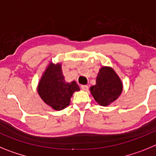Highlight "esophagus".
<instances>
[{
    "mask_svg": "<svg viewBox=\"0 0 156 156\" xmlns=\"http://www.w3.org/2000/svg\"><path fill=\"white\" fill-rule=\"evenodd\" d=\"M81 88H82L83 90H88V89H89V86H86V85H82V86H81Z\"/></svg>",
    "mask_w": 156,
    "mask_h": 156,
    "instance_id": "obj_1",
    "label": "esophagus"
}]
</instances>
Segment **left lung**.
Wrapping results in <instances>:
<instances>
[{
  "mask_svg": "<svg viewBox=\"0 0 156 156\" xmlns=\"http://www.w3.org/2000/svg\"><path fill=\"white\" fill-rule=\"evenodd\" d=\"M90 91L100 105L107 106L120 96L122 84L113 69L103 67L98 73L96 85L90 87Z\"/></svg>",
  "mask_w": 156,
  "mask_h": 156,
  "instance_id": "1",
  "label": "left lung"
}]
</instances>
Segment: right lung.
<instances>
[{"mask_svg":"<svg viewBox=\"0 0 156 156\" xmlns=\"http://www.w3.org/2000/svg\"><path fill=\"white\" fill-rule=\"evenodd\" d=\"M78 90L79 86L75 82H65L60 64H49L37 89L44 102L56 111L68 106L74 92Z\"/></svg>","mask_w":156,"mask_h":156,"instance_id":"right-lung-1","label":"right lung"}]
</instances>
